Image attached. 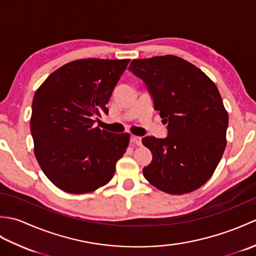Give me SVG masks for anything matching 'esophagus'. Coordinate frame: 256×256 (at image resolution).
Returning a JSON list of instances; mask_svg holds the SVG:
<instances>
[{
	"mask_svg": "<svg viewBox=\"0 0 256 256\" xmlns=\"http://www.w3.org/2000/svg\"><path fill=\"white\" fill-rule=\"evenodd\" d=\"M131 140H132V142H133L135 145H138V146L142 145V138L135 136V135H133V136L131 138Z\"/></svg>",
	"mask_w": 256,
	"mask_h": 256,
	"instance_id": "obj_1",
	"label": "esophagus"
}]
</instances>
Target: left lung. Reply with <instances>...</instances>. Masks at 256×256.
I'll list each match as a JSON object with an SVG mask.
<instances>
[{
    "instance_id": "left-lung-1",
    "label": "left lung",
    "mask_w": 256,
    "mask_h": 256,
    "mask_svg": "<svg viewBox=\"0 0 256 256\" xmlns=\"http://www.w3.org/2000/svg\"><path fill=\"white\" fill-rule=\"evenodd\" d=\"M128 70L142 79L154 108L167 123V136H146L153 154L143 175L162 192H192L209 180L226 145L229 123L216 84L182 58L134 59Z\"/></svg>"
}]
</instances>
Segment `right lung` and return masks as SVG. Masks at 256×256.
Returning a JSON list of instances; mask_svg holds the SVG:
<instances>
[{
    "mask_svg": "<svg viewBox=\"0 0 256 256\" xmlns=\"http://www.w3.org/2000/svg\"><path fill=\"white\" fill-rule=\"evenodd\" d=\"M130 59H79L54 72L35 92L30 132L47 178L69 194L94 192L111 180L130 134L94 126ZM98 120V118H96Z\"/></svg>",
    "mask_w": 256,
    "mask_h": 256,
    "instance_id": "right-lung-1",
    "label": "right lung"
}]
</instances>
